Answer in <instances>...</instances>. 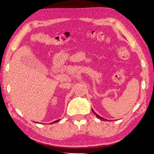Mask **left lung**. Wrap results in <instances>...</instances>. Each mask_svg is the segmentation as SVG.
<instances>
[{
  "mask_svg": "<svg viewBox=\"0 0 154 154\" xmlns=\"http://www.w3.org/2000/svg\"><path fill=\"white\" fill-rule=\"evenodd\" d=\"M92 112H93V113L96 116V118H98L99 119H101V120H105V121H106V119H105V118H102V117H100V116H99L98 114H96L95 112H94V111L93 110V109H92Z\"/></svg>",
  "mask_w": 154,
  "mask_h": 154,
  "instance_id": "8db88e82",
  "label": "left lung"
}]
</instances>
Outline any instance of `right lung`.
Wrapping results in <instances>:
<instances>
[{
    "label": "right lung",
    "instance_id": "obj_1",
    "mask_svg": "<svg viewBox=\"0 0 154 154\" xmlns=\"http://www.w3.org/2000/svg\"><path fill=\"white\" fill-rule=\"evenodd\" d=\"M59 121V119H58V120H56V121H54V122H52V123H50V124H54V123H56L57 122H58Z\"/></svg>",
    "mask_w": 154,
    "mask_h": 154
}]
</instances>
